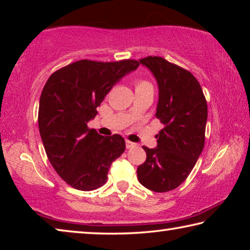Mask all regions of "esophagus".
I'll return each instance as SVG.
<instances>
[{"instance_id": "34e87169", "label": "esophagus", "mask_w": 250, "mask_h": 250, "mask_svg": "<svg viewBox=\"0 0 250 250\" xmlns=\"http://www.w3.org/2000/svg\"><path fill=\"white\" fill-rule=\"evenodd\" d=\"M125 146H126V149H131V147L135 146V145H134L133 142H131V141H129V140H126V141H125Z\"/></svg>"}]
</instances>
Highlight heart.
I'll return each mask as SVG.
<instances>
[{
	"label": "heart",
	"mask_w": 250,
	"mask_h": 250,
	"mask_svg": "<svg viewBox=\"0 0 250 250\" xmlns=\"http://www.w3.org/2000/svg\"><path fill=\"white\" fill-rule=\"evenodd\" d=\"M135 84H137V88L138 87H143V86H149V84H151L149 82H146V80H137V83H135Z\"/></svg>",
	"instance_id": "heart-1"
}]
</instances>
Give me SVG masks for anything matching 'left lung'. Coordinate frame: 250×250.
I'll use <instances>...</instances> for the list:
<instances>
[{
  "label": "left lung",
  "instance_id": "1",
  "mask_svg": "<svg viewBox=\"0 0 250 250\" xmlns=\"http://www.w3.org/2000/svg\"><path fill=\"white\" fill-rule=\"evenodd\" d=\"M159 84L155 117L164 125L158 146L149 149L146 162L137 170L138 180L150 191L163 193L188 179L205 145L207 103L198 80L186 70L159 56L139 61Z\"/></svg>",
  "mask_w": 250,
  "mask_h": 250
}]
</instances>
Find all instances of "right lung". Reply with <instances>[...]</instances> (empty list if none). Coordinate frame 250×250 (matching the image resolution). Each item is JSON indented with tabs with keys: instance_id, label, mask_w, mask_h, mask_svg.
Instances as JSON below:
<instances>
[{
	"instance_id": "obj_1",
	"label": "right lung",
	"mask_w": 250,
	"mask_h": 250,
	"mask_svg": "<svg viewBox=\"0 0 250 250\" xmlns=\"http://www.w3.org/2000/svg\"><path fill=\"white\" fill-rule=\"evenodd\" d=\"M139 65L135 59H82L54 71L46 82L39 108L41 138L50 164L71 188H101L111 163L125 152L121 135L104 137L87 122L111 88Z\"/></svg>"
}]
</instances>
